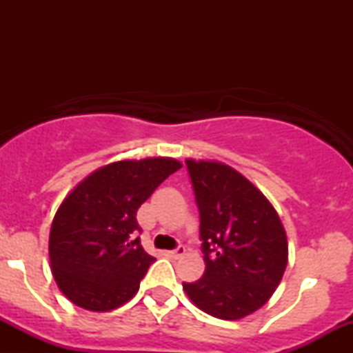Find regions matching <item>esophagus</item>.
Returning <instances> with one entry per match:
<instances>
[{"mask_svg": "<svg viewBox=\"0 0 353 353\" xmlns=\"http://www.w3.org/2000/svg\"><path fill=\"white\" fill-rule=\"evenodd\" d=\"M185 254V247H177L176 250H171V252H168V255L169 257H172V259H179V257H182V255Z\"/></svg>", "mask_w": 353, "mask_h": 353, "instance_id": "34e87169", "label": "esophagus"}]
</instances>
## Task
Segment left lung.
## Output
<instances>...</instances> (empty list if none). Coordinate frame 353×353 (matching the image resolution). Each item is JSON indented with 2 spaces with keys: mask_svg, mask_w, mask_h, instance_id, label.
<instances>
[{
  "mask_svg": "<svg viewBox=\"0 0 353 353\" xmlns=\"http://www.w3.org/2000/svg\"><path fill=\"white\" fill-rule=\"evenodd\" d=\"M185 164L199 208L205 270L182 287L205 314L244 319L282 281L289 259L285 229L269 199L236 169L217 161Z\"/></svg>",
  "mask_w": 353,
  "mask_h": 353,
  "instance_id": "obj_1",
  "label": "left lung"
}]
</instances>
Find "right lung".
I'll use <instances>...</instances> for the list:
<instances>
[{"instance_id": "1", "label": "right lung", "mask_w": 353, "mask_h": 353, "mask_svg": "<svg viewBox=\"0 0 353 353\" xmlns=\"http://www.w3.org/2000/svg\"><path fill=\"white\" fill-rule=\"evenodd\" d=\"M172 157L117 161L96 169L61 202L50 232V261L74 305L109 312L131 301L156 259L141 245L137 209L181 169Z\"/></svg>"}]
</instances>
